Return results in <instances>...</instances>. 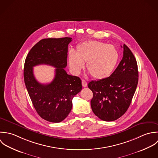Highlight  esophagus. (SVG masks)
Returning a JSON list of instances; mask_svg holds the SVG:
<instances>
[{
  "instance_id": "34e87169",
  "label": "esophagus",
  "mask_w": 158,
  "mask_h": 158,
  "mask_svg": "<svg viewBox=\"0 0 158 158\" xmlns=\"http://www.w3.org/2000/svg\"><path fill=\"white\" fill-rule=\"evenodd\" d=\"M82 85L84 87H86L87 86V83L85 80H82Z\"/></svg>"
}]
</instances>
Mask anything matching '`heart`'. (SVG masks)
<instances>
[{
  "label": "heart",
  "mask_w": 158,
  "mask_h": 158,
  "mask_svg": "<svg viewBox=\"0 0 158 158\" xmlns=\"http://www.w3.org/2000/svg\"><path fill=\"white\" fill-rule=\"evenodd\" d=\"M119 57L116 48L106 43L91 41L77 47V53L71 50L69 64L73 73L78 74L87 63V69L96 79L107 77L114 71Z\"/></svg>",
  "instance_id": "heart-1"
}]
</instances>
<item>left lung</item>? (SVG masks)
<instances>
[{
    "instance_id": "1",
    "label": "left lung",
    "mask_w": 158,
    "mask_h": 158,
    "mask_svg": "<svg viewBox=\"0 0 158 158\" xmlns=\"http://www.w3.org/2000/svg\"><path fill=\"white\" fill-rule=\"evenodd\" d=\"M123 57L108 77L92 81V109L101 120L111 122L121 117L129 107L139 80L137 63L129 48L123 44Z\"/></svg>"
}]
</instances>
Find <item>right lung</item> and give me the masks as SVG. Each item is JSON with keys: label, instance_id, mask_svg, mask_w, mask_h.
<instances>
[{"label": "right lung", "instance_id": "1", "mask_svg": "<svg viewBox=\"0 0 158 158\" xmlns=\"http://www.w3.org/2000/svg\"><path fill=\"white\" fill-rule=\"evenodd\" d=\"M69 37L45 38L38 42L29 51L24 63V82L38 114L44 120L59 123L68 115L74 96L82 90L79 77L66 73L68 46ZM48 64L56 68L55 77L49 84L42 85L36 80L32 67Z\"/></svg>", "mask_w": 158, "mask_h": 158}]
</instances>
